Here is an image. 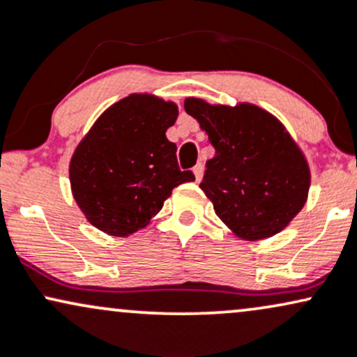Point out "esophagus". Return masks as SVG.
I'll return each instance as SVG.
<instances>
[{
    "label": "esophagus",
    "mask_w": 357,
    "mask_h": 357,
    "mask_svg": "<svg viewBox=\"0 0 357 357\" xmlns=\"http://www.w3.org/2000/svg\"><path fill=\"white\" fill-rule=\"evenodd\" d=\"M192 170H194V175H195L197 182H200V180H202V175H204V167H202V163H197V165H195Z\"/></svg>",
    "instance_id": "1"
}]
</instances>
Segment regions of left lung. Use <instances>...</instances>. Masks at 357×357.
Here are the masks:
<instances>
[{"label":"left lung","mask_w":357,"mask_h":357,"mask_svg":"<svg viewBox=\"0 0 357 357\" xmlns=\"http://www.w3.org/2000/svg\"><path fill=\"white\" fill-rule=\"evenodd\" d=\"M215 149L200 188L219 219L244 241L269 238L303 211L311 170L303 150L272 113L252 103H183Z\"/></svg>","instance_id":"8db88e82"}]
</instances>
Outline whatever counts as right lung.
I'll return each mask as SVG.
<instances>
[{
  "label": "right lung",
  "mask_w": 357,
  "mask_h": 357,
  "mask_svg": "<svg viewBox=\"0 0 357 357\" xmlns=\"http://www.w3.org/2000/svg\"><path fill=\"white\" fill-rule=\"evenodd\" d=\"M178 107L150 93H132L107 108L70 160L71 194L93 227L128 237L162 211L180 183L177 145L165 137Z\"/></svg>",
  "instance_id": "add662e5"
}]
</instances>
